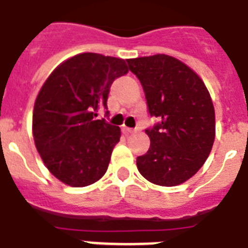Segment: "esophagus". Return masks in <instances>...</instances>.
<instances>
[{
  "label": "esophagus",
  "instance_id": "esophagus-1",
  "mask_svg": "<svg viewBox=\"0 0 248 248\" xmlns=\"http://www.w3.org/2000/svg\"><path fill=\"white\" fill-rule=\"evenodd\" d=\"M122 130H124V132H126V134H134L135 131H136L135 128H130V127H124Z\"/></svg>",
  "mask_w": 248,
  "mask_h": 248
}]
</instances>
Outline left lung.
Wrapping results in <instances>:
<instances>
[{"instance_id": "left-lung-1", "label": "left lung", "mask_w": 248, "mask_h": 248, "mask_svg": "<svg viewBox=\"0 0 248 248\" xmlns=\"http://www.w3.org/2000/svg\"><path fill=\"white\" fill-rule=\"evenodd\" d=\"M140 80L149 114L159 122L145 132L148 153L136 159L141 176L159 186H177L200 170L215 139V112L206 86L180 60L155 54L127 60Z\"/></svg>"}]
</instances>
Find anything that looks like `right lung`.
<instances>
[{"label":"right lung","instance_id":"right-lung-1","mask_svg":"<svg viewBox=\"0 0 248 248\" xmlns=\"http://www.w3.org/2000/svg\"><path fill=\"white\" fill-rule=\"evenodd\" d=\"M127 72L122 58L81 53L62 62L43 84L34 104V142L61 182L89 186L107 172L121 130L95 120L96 112L107 109L112 82Z\"/></svg>","mask_w":248,"mask_h":248}]
</instances>
